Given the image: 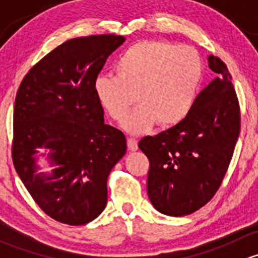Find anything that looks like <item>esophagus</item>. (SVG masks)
Returning a JSON list of instances; mask_svg holds the SVG:
<instances>
[{
  "mask_svg": "<svg viewBox=\"0 0 258 258\" xmlns=\"http://www.w3.org/2000/svg\"><path fill=\"white\" fill-rule=\"evenodd\" d=\"M127 146H128L130 151H136L139 148V144L135 139H127Z\"/></svg>",
  "mask_w": 258,
  "mask_h": 258,
  "instance_id": "34e87169",
  "label": "esophagus"
}]
</instances>
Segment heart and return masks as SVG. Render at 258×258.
<instances>
[{
	"label": "heart",
	"instance_id": "1",
	"mask_svg": "<svg viewBox=\"0 0 258 258\" xmlns=\"http://www.w3.org/2000/svg\"><path fill=\"white\" fill-rule=\"evenodd\" d=\"M114 72L116 76L100 75L93 81L96 98L119 123L137 101L140 106L124 122V128L141 135L156 122L172 127L186 118L199 92L202 63L191 47L144 40L118 57Z\"/></svg>",
	"mask_w": 258,
	"mask_h": 258
}]
</instances>
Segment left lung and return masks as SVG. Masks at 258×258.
Masks as SVG:
<instances>
[{"instance_id":"obj_1","label":"left lung","mask_w":258,"mask_h":258,"mask_svg":"<svg viewBox=\"0 0 258 258\" xmlns=\"http://www.w3.org/2000/svg\"><path fill=\"white\" fill-rule=\"evenodd\" d=\"M209 66L217 77L197 95L186 118L139 144L150 161L151 204L168 216L194 213L215 196L240 135V103L227 66L216 56H209Z\"/></svg>"}]
</instances>
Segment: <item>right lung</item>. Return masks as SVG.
Instances as JSON below:
<instances>
[{"instance_id": "right-lung-1", "label": "right lung", "mask_w": 258, "mask_h": 258, "mask_svg": "<svg viewBox=\"0 0 258 258\" xmlns=\"http://www.w3.org/2000/svg\"><path fill=\"white\" fill-rule=\"evenodd\" d=\"M123 36L93 35L66 41L26 74L14 110L12 161L40 209L53 220L81 226L107 204V177L126 153V137L105 123L93 81ZM56 168L36 175V148Z\"/></svg>"}]
</instances>
